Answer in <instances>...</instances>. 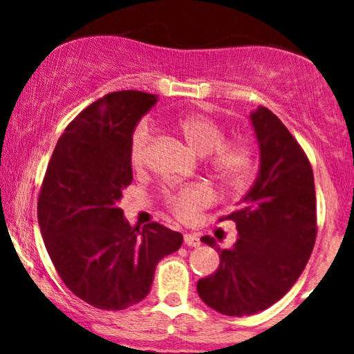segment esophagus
<instances>
[{"label":"esophagus","mask_w":354,"mask_h":354,"mask_svg":"<svg viewBox=\"0 0 354 354\" xmlns=\"http://www.w3.org/2000/svg\"><path fill=\"white\" fill-rule=\"evenodd\" d=\"M185 245H188L191 248H198L201 245V241L196 234H185Z\"/></svg>","instance_id":"obj_1"}]
</instances>
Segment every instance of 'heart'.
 I'll use <instances>...</instances> for the list:
<instances>
[{
  "instance_id": "1",
  "label": "heart",
  "mask_w": 354,
  "mask_h": 354,
  "mask_svg": "<svg viewBox=\"0 0 354 354\" xmlns=\"http://www.w3.org/2000/svg\"><path fill=\"white\" fill-rule=\"evenodd\" d=\"M176 129L194 153L209 154V169L219 181L230 186H241L253 178L256 171V149L248 140L226 141V131L216 120L201 113H189L178 118ZM153 138V128L141 120L133 128L128 143L129 165L135 169L143 168L148 160V149ZM213 201V194L205 185H189L165 194L168 209L176 218L191 219L198 211Z\"/></svg>"
}]
</instances>
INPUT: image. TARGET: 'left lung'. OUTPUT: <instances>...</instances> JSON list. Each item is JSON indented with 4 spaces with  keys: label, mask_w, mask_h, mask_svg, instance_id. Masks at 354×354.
<instances>
[{
    "label": "left lung",
    "mask_w": 354,
    "mask_h": 354,
    "mask_svg": "<svg viewBox=\"0 0 354 354\" xmlns=\"http://www.w3.org/2000/svg\"><path fill=\"white\" fill-rule=\"evenodd\" d=\"M261 166L243 205L228 216L238 241L219 253L216 273L198 281V295L226 316L254 315L283 298L303 273L316 241L315 178L306 153L274 113L251 115ZM214 246V239L203 236Z\"/></svg>",
    "instance_id": "1"
}]
</instances>
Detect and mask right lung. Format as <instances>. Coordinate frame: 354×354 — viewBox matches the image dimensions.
Segmentation results:
<instances>
[{"instance_id": "right-lung-1", "label": "right lung", "mask_w": 354, "mask_h": 354, "mask_svg": "<svg viewBox=\"0 0 354 354\" xmlns=\"http://www.w3.org/2000/svg\"><path fill=\"white\" fill-rule=\"evenodd\" d=\"M156 103L115 91L80 113L56 143L38 196V223L56 273L73 295L120 311L146 298L156 265L183 245L160 223L129 226L118 201L133 181L129 135Z\"/></svg>"}]
</instances>
